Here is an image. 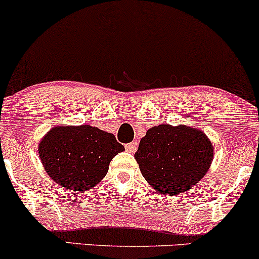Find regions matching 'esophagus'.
<instances>
[{"label":"esophagus","instance_id":"34e87169","mask_svg":"<svg viewBox=\"0 0 259 259\" xmlns=\"http://www.w3.org/2000/svg\"><path fill=\"white\" fill-rule=\"evenodd\" d=\"M136 148H138V142H130V144H127V145H125V150L127 151V152H135L136 151Z\"/></svg>","mask_w":259,"mask_h":259}]
</instances>
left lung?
<instances>
[{"label": "left lung", "mask_w": 259, "mask_h": 259, "mask_svg": "<svg viewBox=\"0 0 259 259\" xmlns=\"http://www.w3.org/2000/svg\"><path fill=\"white\" fill-rule=\"evenodd\" d=\"M212 141L197 127L159 124L147 130L135 159L146 181L160 195L177 196L194 187L213 162Z\"/></svg>", "instance_id": "left-lung-1"}]
</instances>
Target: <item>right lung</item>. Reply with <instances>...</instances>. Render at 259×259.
I'll use <instances>...</instances> for the list:
<instances>
[{
	"label": "right lung",
	"instance_id": "add662e5",
	"mask_svg": "<svg viewBox=\"0 0 259 259\" xmlns=\"http://www.w3.org/2000/svg\"><path fill=\"white\" fill-rule=\"evenodd\" d=\"M45 171L64 189L88 191L108 171L115 154L125 148L115 136L89 124L56 125L38 142Z\"/></svg>",
	"mask_w": 259,
	"mask_h": 259
}]
</instances>
